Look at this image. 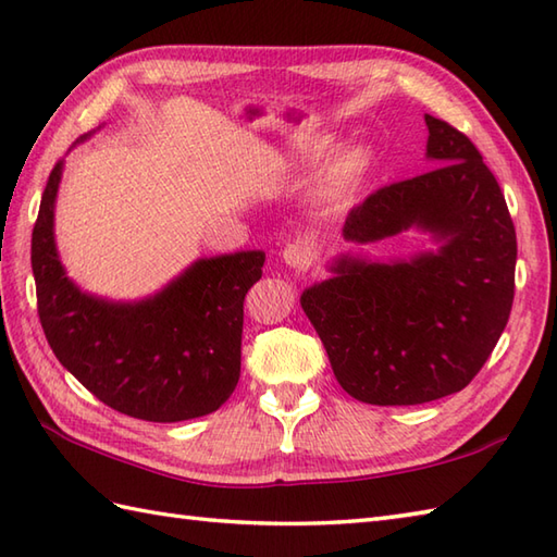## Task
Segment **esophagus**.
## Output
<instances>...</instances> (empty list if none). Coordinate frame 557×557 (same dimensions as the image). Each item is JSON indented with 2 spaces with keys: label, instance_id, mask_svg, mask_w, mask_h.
Listing matches in <instances>:
<instances>
[{
  "label": "esophagus",
  "instance_id": "esophagus-1",
  "mask_svg": "<svg viewBox=\"0 0 557 557\" xmlns=\"http://www.w3.org/2000/svg\"><path fill=\"white\" fill-rule=\"evenodd\" d=\"M282 260H285V263L294 270H306L311 265L313 253L304 242H292L285 246V251H282Z\"/></svg>",
  "mask_w": 557,
  "mask_h": 557
}]
</instances>
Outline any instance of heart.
I'll use <instances>...</instances> for the list:
<instances>
[{
	"mask_svg": "<svg viewBox=\"0 0 557 557\" xmlns=\"http://www.w3.org/2000/svg\"><path fill=\"white\" fill-rule=\"evenodd\" d=\"M366 164H369V156L363 150H351L345 158L339 160V164L333 172V194H345L349 188L359 182V176L363 174Z\"/></svg>",
	"mask_w": 557,
	"mask_h": 557,
	"instance_id": "b5f03b06",
	"label": "heart"
}]
</instances>
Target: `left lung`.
Instances as JSON below:
<instances>
[{"label": "left lung", "mask_w": 557, "mask_h": 557, "mask_svg": "<svg viewBox=\"0 0 557 557\" xmlns=\"http://www.w3.org/2000/svg\"><path fill=\"white\" fill-rule=\"evenodd\" d=\"M425 126L437 168L351 208L345 239L419 227L441 242L437 253L393 263L342 256L335 277L301 294L337 383L366 405H423L465 389L512 311L517 234L500 186L465 134L431 114Z\"/></svg>", "instance_id": "obj_1"}]
</instances>
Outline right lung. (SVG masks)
Here are the masks:
<instances>
[{
    "label": "right lung",
    "mask_w": 557,
    "mask_h": 557,
    "mask_svg": "<svg viewBox=\"0 0 557 557\" xmlns=\"http://www.w3.org/2000/svg\"><path fill=\"white\" fill-rule=\"evenodd\" d=\"M54 164L33 227L38 315L59 363L126 417L174 423L220 409L242 373L244 299L263 275V251L203 258L156 297L110 304L83 294L59 263Z\"/></svg>",
    "instance_id": "obj_1"
}]
</instances>
